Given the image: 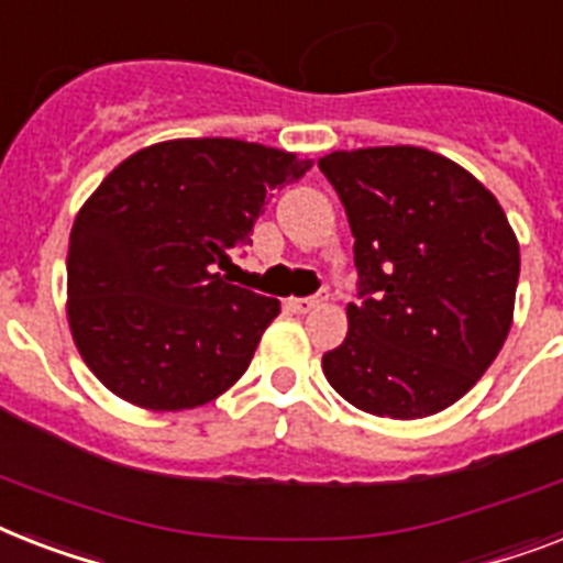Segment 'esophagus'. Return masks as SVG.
Returning a JSON list of instances; mask_svg holds the SVG:
<instances>
[{
	"mask_svg": "<svg viewBox=\"0 0 563 563\" xmlns=\"http://www.w3.org/2000/svg\"><path fill=\"white\" fill-rule=\"evenodd\" d=\"M321 303H323V295H318V297H291L286 306H289L291 312L306 314V312H312L314 306H321Z\"/></svg>",
	"mask_w": 563,
	"mask_h": 563,
	"instance_id": "esophagus-1",
	"label": "esophagus"
}]
</instances>
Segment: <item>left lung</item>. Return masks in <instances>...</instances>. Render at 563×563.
<instances>
[{
	"label": "left lung",
	"instance_id": "obj_1",
	"mask_svg": "<svg viewBox=\"0 0 563 563\" xmlns=\"http://www.w3.org/2000/svg\"><path fill=\"white\" fill-rule=\"evenodd\" d=\"M318 167L353 228L361 286L323 376L364 413L451 408L511 329L520 245L504 208L465 167L408 144L335 150Z\"/></svg>",
	"mask_w": 563,
	"mask_h": 563
}]
</instances>
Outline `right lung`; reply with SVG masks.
<instances>
[{
    "instance_id": "1",
    "label": "right lung",
    "mask_w": 563,
    "mask_h": 563,
    "mask_svg": "<svg viewBox=\"0 0 563 563\" xmlns=\"http://www.w3.org/2000/svg\"><path fill=\"white\" fill-rule=\"evenodd\" d=\"M312 158L240 139H176L123 158L77 210L68 329L86 367L144 410L208 405L249 369L277 297L228 283L266 196Z\"/></svg>"
}]
</instances>
